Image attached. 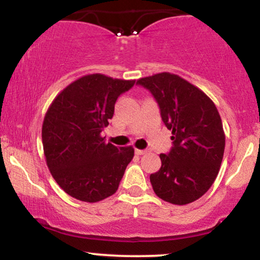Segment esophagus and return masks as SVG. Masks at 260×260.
<instances>
[{"label":"esophagus","instance_id":"esophagus-1","mask_svg":"<svg viewBox=\"0 0 260 260\" xmlns=\"http://www.w3.org/2000/svg\"><path fill=\"white\" fill-rule=\"evenodd\" d=\"M147 153V150H142V149H136V154L137 155H144Z\"/></svg>","mask_w":260,"mask_h":260}]
</instances>
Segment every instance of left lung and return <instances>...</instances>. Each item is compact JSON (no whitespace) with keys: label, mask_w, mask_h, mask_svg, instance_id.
Segmentation results:
<instances>
[{"label":"left lung","mask_w":260,"mask_h":260,"mask_svg":"<svg viewBox=\"0 0 260 260\" xmlns=\"http://www.w3.org/2000/svg\"><path fill=\"white\" fill-rule=\"evenodd\" d=\"M137 84L153 94L172 131L174 145L160 154L161 168L150 175L155 194L171 204H189L208 192L219 174L225 150L219 111L204 91L177 74L157 73Z\"/></svg>","instance_id":"1"}]
</instances>
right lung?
<instances>
[{"instance_id": "add662e5", "label": "right lung", "mask_w": 260, "mask_h": 260, "mask_svg": "<svg viewBox=\"0 0 260 260\" xmlns=\"http://www.w3.org/2000/svg\"><path fill=\"white\" fill-rule=\"evenodd\" d=\"M134 83L86 74L66 86L47 110L41 131L47 168L73 198L96 203L117 190L134 149L106 143L101 132L109 126L117 98Z\"/></svg>"}]
</instances>
